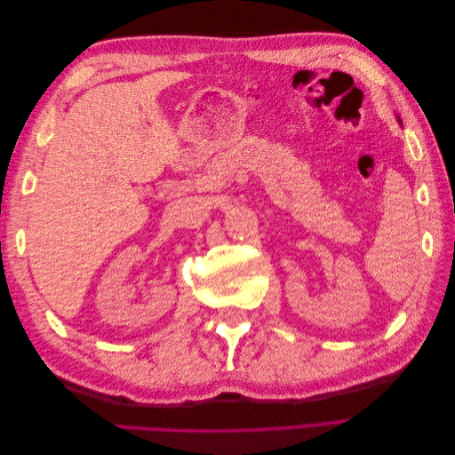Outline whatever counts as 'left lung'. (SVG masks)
Segmentation results:
<instances>
[{"instance_id": "8db88e82", "label": "left lung", "mask_w": 455, "mask_h": 455, "mask_svg": "<svg viewBox=\"0 0 455 455\" xmlns=\"http://www.w3.org/2000/svg\"><path fill=\"white\" fill-rule=\"evenodd\" d=\"M396 121H398V123H401V125H403V121H401V117H398V116H396Z\"/></svg>"}]
</instances>
